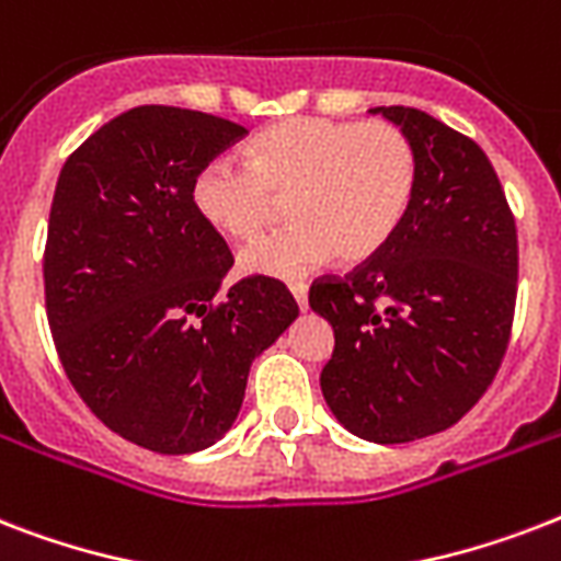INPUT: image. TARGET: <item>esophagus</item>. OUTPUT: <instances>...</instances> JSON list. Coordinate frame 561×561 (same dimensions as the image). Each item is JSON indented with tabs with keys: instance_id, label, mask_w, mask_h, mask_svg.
<instances>
[{
	"instance_id": "1",
	"label": "esophagus",
	"mask_w": 561,
	"mask_h": 561,
	"mask_svg": "<svg viewBox=\"0 0 561 561\" xmlns=\"http://www.w3.org/2000/svg\"><path fill=\"white\" fill-rule=\"evenodd\" d=\"M288 288H290V294H294V299H297V306L306 311V308H308V285H306V282H290Z\"/></svg>"
}]
</instances>
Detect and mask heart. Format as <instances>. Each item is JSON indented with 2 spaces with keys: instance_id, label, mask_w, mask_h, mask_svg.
Instances as JSON below:
<instances>
[{
  "instance_id": "heart-1",
  "label": "heart",
  "mask_w": 561,
  "mask_h": 561,
  "mask_svg": "<svg viewBox=\"0 0 561 561\" xmlns=\"http://www.w3.org/2000/svg\"><path fill=\"white\" fill-rule=\"evenodd\" d=\"M416 178V151L396 125L299 116L255 136L247 162H206L192 180V206L224 238L253 241L288 201L294 224L247 247L241 267L290 279L332 255L375 259L408 218Z\"/></svg>"
}]
</instances>
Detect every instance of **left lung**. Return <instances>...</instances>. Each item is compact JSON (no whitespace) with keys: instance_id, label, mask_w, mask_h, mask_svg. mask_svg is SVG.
<instances>
[{"instance_id":"8db88e82","label":"left lung","mask_w":561,"mask_h":561,"mask_svg":"<svg viewBox=\"0 0 561 561\" xmlns=\"http://www.w3.org/2000/svg\"><path fill=\"white\" fill-rule=\"evenodd\" d=\"M416 151V194L381 253L323 276L308 306L334 329L320 373L350 434L410 443L460 422L495 378L513 332L518 236L478 142L413 107H375Z\"/></svg>"}]
</instances>
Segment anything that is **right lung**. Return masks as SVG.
<instances>
[{
  "mask_svg": "<svg viewBox=\"0 0 561 561\" xmlns=\"http://www.w3.org/2000/svg\"><path fill=\"white\" fill-rule=\"evenodd\" d=\"M244 136L145 104L99 127L57 178L43 255L57 358L83 404L148 451L218 443L250 364L299 314L271 276L220 290L232 253L192 206L194 174Z\"/></svg>",
  "mask_w": 561,
  "mask_h": 561,
  "instance_id": "obj_1",
  "label": "right lung"
}]
</instances>
